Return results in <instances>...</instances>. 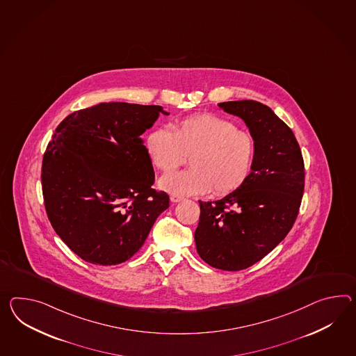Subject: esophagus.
I'll return each mask as SVG.
<instances>
[{
  "label": "esophagus",
  "mask_w": 356,
  "mask_h": 356,
  "mask_svg": "<svg viewBox=\"0 0 356 356\" xmlns=\"http://www.w3.org/2000/svg\"><path fill=\"white\" fill-rule=\"evenodd\" d=\"M170 200H171V202H174V203H177V202H181V200H184V197H181V195H177V194H171Z\"/></svg>",
  "instance_id": "1"
}]
</instances>
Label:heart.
Here are the masks:
<instances>
[{"label": "heart", "mask_w": 356, "mask_h": 356, "mask_svg": "<svg viewBox=\"0 0 356 356\" xmlns=\"http://www.w3.org/2000/svg\"><path fill=\"white\" fill-rule=\"evenodd\" d=\"M156 127L145 138L150 162L162 172H171L189 156V170L165 175L162 189L177 195H200L213 191L227 195L250 177L256 145L248 131L235 127L211 113L193 114L171 126Z\"/></svg>", "instance_id": "1"}]
</instances>
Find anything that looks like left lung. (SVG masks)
Here are the masks:
<instances>
[{
	"label": "left lung",
	"instance_id": "left-lung-1",
	"mask_svg": "<svg viewBox=\"0 0 356 356\" xmlns=\"http://www.w3.org/2000/svg\"><path fill=\"white\" fill-rule=\"evenodd\" d=\"M218 106L248 126L254 162L238 191L200 200L194 239L200 259L212 268L238 271L264 259L292 229L304 195V158L295 134L268 105L239 100Z\"/></svg>",
	"mask_w": 356,
	"mask_h": 356
}]
</instances>
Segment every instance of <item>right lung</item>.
<instances>
[{
	"label": "right lung",
	"mask_w": 356,
	"mask_h": 356,
	"mask_svg": "<svg viewBox=\"0 0 356 356\" xmlns=\"http://www.w3.org/2000/svg\"><path fill=\"white\" fill-rule=\"evenodd\" d=\"M163 108L102 103L65 117L44 150V209L61 241L82 260L117 265L145 242L170 197L156 191L140 136Z\"/></svg>",
	"instance_id": "1"
}]
</instances>
